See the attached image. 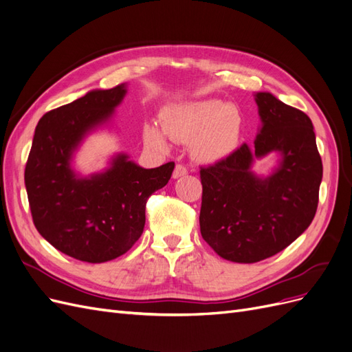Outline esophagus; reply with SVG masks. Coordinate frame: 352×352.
Masks as SVG:
<instances>
[{
	"instance_id": "esophagus-1",
	"label": "esophagus",
	"mask_w": 352,
	"mask_h": 352,
	"mask_svg": "<svg viewBox=\"0 0 352 352\" xmlns=\"http://www.w3.org/2000/svg\"><path fill=\"white\" fill-rule=\"evenodd\" d=\"M185 175H188V168L185 166H182V164H176L175 172H173V177L179 179V177L185 176Z\"/></svg>"
}]
</instances>
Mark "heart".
Returning a JSON list of instances; mask_svg holds the SVG:
<instances>
[{
    "label": "heart",
    "mask_w": 352,
    "mask_h": 352,
    "mask_svg": "<svg viewBox=\"0 0 352 352\" xmlns=\"http://www.w3.org/2000/svg\"><path fill=\"white\" fill-rule=\"evenodd\" d=\"M162 129L170 140L190 142V151L201 162H217L235 150L241 135V113L232 104L217 100L195 101L164 113ZM148 145L166 150L167 142L154 124L144 129Z\"/></svg>",
    "instance_id": "obj_1"
}]
</instances>
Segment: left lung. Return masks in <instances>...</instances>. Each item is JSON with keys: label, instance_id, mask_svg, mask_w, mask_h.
Listing matches in <instances>:
<instances>
[{"label": "left lung", "instance_id": "8db88e82", "mask_svg": "<svg viewBox=\"0 0 352 352\" xmlns=\"http://www.w3.org/2000/svg\"><path fill=\"white\" fill-rule=\"evenodd\" d=\"M261 129L254 145L201 167L199 228L221 258L257 263L280 252L310 226L323 176L314 127L305 113L270 92L255 94ZM279 152L267 178L250 170L254 157Z\"/></svg>", "mask_w": 352, "mask_h": 352}]
</instances>
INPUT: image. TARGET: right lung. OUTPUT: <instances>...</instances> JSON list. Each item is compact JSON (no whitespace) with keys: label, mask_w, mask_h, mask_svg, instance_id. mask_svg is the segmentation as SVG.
<instances>
[{"label":"right lung","mask_w":352,"mask_h":352,"mask_svg":"<svg viewBox=\"0 0 352 352\" xmlns=\"http://www.w3.org/2000/svg\"><path fill=\"white\" fill-rule=\"evenodd\" d=\"M126 85L91 91L51 110L36 124L25 168L29 207L38 232L52 247L87 263L120 257L141 238L146 201L167 185L175 163L142 168L126 154L89 177L72 170L74 150L95 127L109 122Z\"/></svg>","instance_id":"add662e5"}]
</instances>
